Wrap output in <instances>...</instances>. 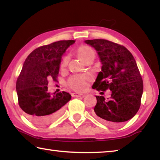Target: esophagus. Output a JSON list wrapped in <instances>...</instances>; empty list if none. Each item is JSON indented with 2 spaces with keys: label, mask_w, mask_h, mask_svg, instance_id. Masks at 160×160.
Returning <instances> with one entry per match:
<instances>
[{
  "label": "esophagus",
  "mask_w": 160,
  "mask_h": 160,
  "mask_svg": "<svg viewBox=\"0 0 160 160\" xmlns=\"http://www.w3.org/2000/svg\"><path fill=\"white\" fill-rule=\"evenodd\" d=\"M83 94H80V93H77V92H74V93H72V97H79L82 96Z\"/></svg>",
  "instance_id": "obj_1"
}]
</instances>
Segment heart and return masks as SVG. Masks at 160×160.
I'll return each instance as SVG.
<instances>
[{
	"label": "heart",
	"mask_w": 160,
	"mask_h": 160,
	"mask_svg": "<svg viewBox=\"0 0 160 160\" xmlns=\"http://www.w3.org/2000/svg\"><path fill=\"white\" fill-rule=\"evenodd\" d=\"M77 56L83 63L88 61H92L95 57V52L91 47L88 46H82L78 48L76 51ZM68 63V58L65 57L61 63L62 69L65 68ZM90 79L89 75H78L70 77L68 80V85L75 91H83L87 87V82Z\"/></svg>",
	"instance_id": "heart-1"
}]
</instances>
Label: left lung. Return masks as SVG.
I'll return each mask as SVG.
<instances>
[{
  "label": "left lung",
  "instance_id": "1",
  "mask_svg": "<svg viewBox=\"0 0 160 160\" xmlns=\"http://www.w3.org/2000/svg\"><path fill=\"white\" fill-rule=\"evenodd\" d=\"M94 48L102 64L93 89L112 91L108 100L96 96L94 115L104 123L115 126L130 120L140 107L142 77L132 53L123 46L105 39L85 40Z\"/></svg>",
  "mask_w": 160,
  "mask_h": 160
}]
</instances>
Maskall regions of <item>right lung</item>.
Wrapping results in <instances>:
<instances>
[{"mask_svg":"<svg viewBox=\"0 0 160 160\" xmlns=\"http://www.w3.org/2000/svg\"><path fill=\"white\" fill-rule=\"evenodd\" d=\"M74 40H63L34 49L24 62L16 82L18 103L28 119L38 126L55 121L71 99L66 92L51 96L48 80L57 81L61 58Z\"/></svg>","mask_w":160,"mask_h":160,"instance_id":"obj_1","label":"right lung"}]
</instances>
